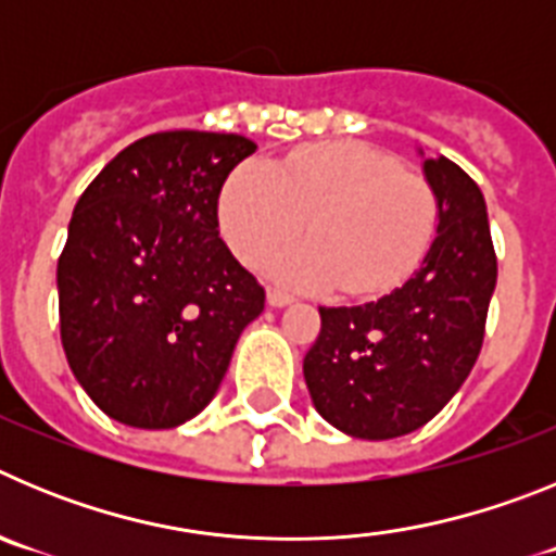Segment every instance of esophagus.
Masks as SVG:
<instances>
[{
    "mask_svg": "<svg viewBox=\"0 0 556 556\" xmlns=\"http://www.w3.org/2000/svg\"><path fill=\"white\" fill-rule=\"evenodd\" d=\"M294 301V298H292V294H289L287 292V289H269V292H267V303H269V306H273V308H283V306H289V303H292Z\"/></svg>",
    "mask_w": 556,
    "mask_h": 556,
    "instance_id": "34e87169",
    "label": "esophagus"
}]
</instances>
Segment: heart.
Here are the masks:
<instances>
[{
	"mask_svg": "<svg viewBox=\"0 0 556 556\" xmlns=\"http://www.w3.org/2000/svg\"><path fill=\"white\" fill-rule=\"evenodd\" d=\"M306 223L314 244L283 255L275 273L298 287L337 281L348 294H378L424 258L437 198L426 178L362 141L303 147L278 166H236L219 198V228L239 262L264 267Z\"/></svg>",
	"mask_w": 556,
	"mask_h": 556,
	"instance_id": "heart-1",
	"label": "heart"
}]
</instances>
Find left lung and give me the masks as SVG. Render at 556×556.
Returning a JSON list of instances; mask_svg holds the SVG:
<instances>
[{
  "label": "left lung",
  "instance_id": "8db88e82",
  "mask_svg": "<svg viewBox=\"0 0 556 556\" xmlns=\"http://www.w3.org/2000/svg\"><path fill=\"white\" fill-rule=\"evenodd\" d=\"M424 175L437 236L420 269L378 301L323 306L320 337L303 358L314 409L362 440L429 424L465 384L484 339L498 275L484 194L445 155L424 159Z\"/></svg>",
  "mask_w": 556,
  "mask_h": 556
}]
</instances>
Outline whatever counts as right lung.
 Masks as SVG:
<instances>
[{
	"label": "right lung",
	"mask_w": 556,
	"mask_h": 556,
	"mask_svg": "<svg viewBox=\"0 0 556 556\" xmlns=\"http://www.w3.org/2000/svg\"><path fill=\"white\" fill-rule=\"evenodd\" d=\"M236 132H152L108 161L58 258L68 367L108 417L175 429L211 404L264 289L219 239V191L253 155Z\"/></svg>",
	"instance_id": "1"
}]
</instances>
